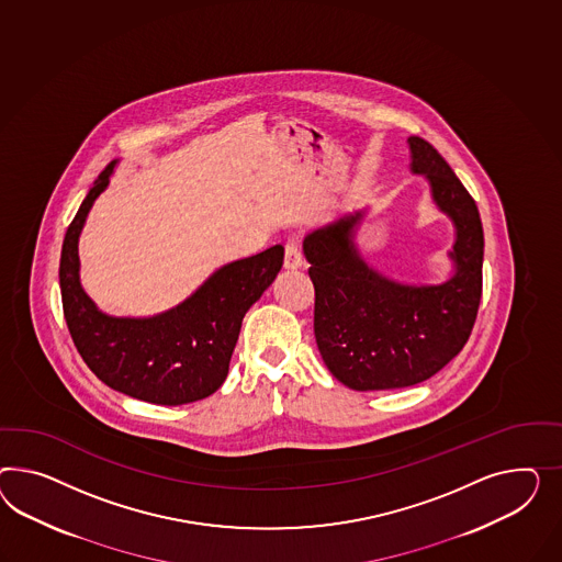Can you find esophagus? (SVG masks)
I'll return each instance as SVG.
<instances>
[{"label": "esophagus", "mask_w": 562, "mask_h": 562, "mask_svg": "<svg viewBox=\"0 0 562 562\" xmlns=\"http://www.w3.org/2000/svg\"><path fill=\"white\" fill-rule=\"evenodd\" d=\"M304 263L303 249H301V239L299 237H290L286 241V251H284V268L296 270Z\"/></svg>", "instance_id": "esophagus-1"}]
</instances>
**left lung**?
Wrapping results in <instances>:
<instances>
[{"mask_svg":"<svg viewBox=\"0 0 562 562\" xmlns=\"http://www.w3.org/2000/svg\"><path fill=\"white\" fill-rule=\"evenodd\" d=\"M411 171L456 228L454 273L441 284H401L372 270L353 233L364 213L346 214L304 237L315 286V339L335 379L353 391L403 389L434 376L471 337L483 292V225L452 167L427 140L407 138Z\"/></svg>","mask_w":562,"mask_h":562,"instance_id":"obj_1","label":"left lung"}]
</instances>
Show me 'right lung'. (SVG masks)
Instances as JSON below:
<instances>
[{
  "instance_id": "1",
  "label": "right lung",
  "mask_w": 562,
  "mask_h": 562,
  "mask_svg": "<svg viewBox=\"0 0 562 562\" xmlns=\"http://www.w3.org/2000/svg\"><path fill=\"white\" fill-rule=\"evenodd\" d=\"M114 166L98 176L63 239L59 284L69 334L91 372L122 395L155 405L206 398L227 379L243 317L280 272L284 247L231 261L161 315L110 317L81 289L77 241Z\"/></svg>"
}]
</instances>
